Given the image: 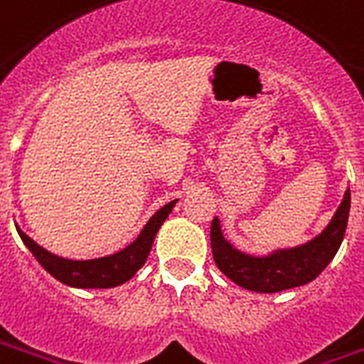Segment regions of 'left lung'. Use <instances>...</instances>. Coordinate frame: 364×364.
Returning <instances> with one entry per match:
<instances>
[{"mask_svg":"<svg viewBox=\"0 0 364 364\" xmlns=\"http://www.w3.org/2000/svg\"><path fill=\"white\" fill-rule=\"evenodd\" d=\"M349 208L351 191L347 189L332 220L318 235L303 245L276 249L262 257L247 255L228 241L223 235L222 222L216 216L210 230L214 262L233 284L249 291L278 293L305 285L318 278L320 272L332 262L336 252L340 250L347 230Z\"/></svg>","mask_w":364,"mask_h":364,"instance_id":"1","label":"left lung"}]
</instances>
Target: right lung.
<instances>
[{
  "label": "right lung",
  "instance_id": "1",
  "mask_svg": "<svg viewBox=\"0 0 364 364\" xmlns=\"http://www.w3.org/2000/svg\"><path fill=\"white\" fill-rule=\"evenodd\" d=\"M175 204H177V198L164 204L158 212H154V216L148 220L141 233L134 237V241H131L127 247H123L112 255H106V257L86 258V260H75V258H63L59 255H53L26 235L17 223L15 225H17L18 235L26 245V249L34 255L42 268L50 272L61 284L69 285V287H79V289H107V287H117V285L129 282L144 266L152 243H154L156 233L161 228V223L166 222V218L171 214Z\"/></svg>",
  "mask_w": 364,
  "mask_h": 364
}]
</instances>
